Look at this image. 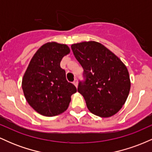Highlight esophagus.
I'll use <instances>...</instances> for the list:
<instances>
[{
	"instance_id": "obj_1",
	"label": "esophagus",
	"mask_w": 152,
	"mask_h": 152,
	"mask_svg": "<svg viewBox=\"0 0 152 152\" xmlns=\"http://www.w3.org/2000/svg\"><path fill=\"white\" fill-rule=\"evenodd\" d=\"M73 83H74L75 86H76V87H77L78 86V81H77V79H75L74 81V82H73Z\"/></svg>"
}]
</instances>
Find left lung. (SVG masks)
Wrapping results in <instances>:
<instances>
[{
    "mask_svg": "<svg viewBox=\"0 0 152 152\" xmlns=\"http://www.w3.org/2000/svg\"><path fill=\"white\" fill-rule=\"evenodd\" d=\"M75 57L83 69L85 81L78 91L92 114L107 118L121 109L131 88L126 66L102 43L84 41L71 45Z\"/></svg>",
    "mask_w": 152,
    "mask_h": 152,
    "instance_id": "8db88e82",
    "label": "left lung"
}]
</instances>
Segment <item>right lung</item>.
<instances>
[{
  "label": "right lung",
  "mask_w": 152,
  "mask_h": 152,
  "mask_svg": "<svg viewBox=\"0 0 152 152\" xmlns=\"http://www.w3.org/2000/svg\"><path fill=\"white\" fill-rule=\"evenodd\" d=\"M69 53L66 44L45 43L34 54L23 75L22 88L26 101L43 116L62 114L69 107L71 95L77 91L60 66L63 57Z\"/></svg>",
  "instance_id": "add662e5"
}]
</instances>
